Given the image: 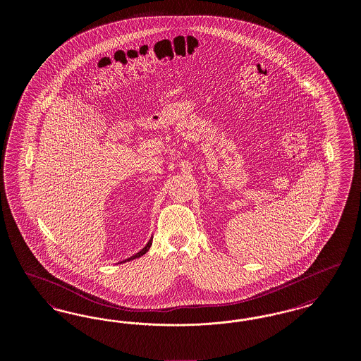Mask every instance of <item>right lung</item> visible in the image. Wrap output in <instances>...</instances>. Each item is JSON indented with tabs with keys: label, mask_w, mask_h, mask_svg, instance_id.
Listing matches in <instances>:
<instances>
[{
	"label": "right lung",
	"mask_w": 361,
	"mask_h": 361,
	"mask_svg": "<svg viewBox=\"0 0 361 361\" xmlns=\"http://www.w3.org/2000/svg\"><path fill=\"white\" fill-rule=\"evenodd\" d=\"M152 242H153V238H150V240L147 242V245L140 250V252H137V255H134V256H131L130 258H127V259H124V261H121V262H126V261H131V259H135V258L140 257V256H143V255H146L147 252H149V249H150V246H152Z\"/></svg>",
	"instance_id": "right-lung-1"
}]
</instances>
